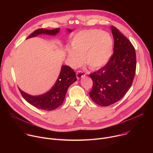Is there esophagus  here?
Masks as SVG:
<instances>
[{
	"label": "esophagus",
	"instance_id": "1",
	"mask_svg": "<svg viewBox=\"0 0 153 153\" xmlns=\"http://www.w3.org/2000/svg\"><path fill=\"white\" fill-rule=\"evenodd\" d=\"M85 76V74L84 73L82 72V71H77V73H76V77L78 79H80L83 77Z\"/></svg>",
	"mask_w": 153,
	"mask_h": 153
}]
</instances>
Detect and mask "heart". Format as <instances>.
Here are the masks:
<instances>
[{
    "label": "heart",
    "instance_id": "heart-1",
    "mask_svg": "<svg viewBox=\"0 0 153 153\" xmlns=\"http://www.w3.org/2000/svg\"><path fill=\"white\" fill-rule=\"evenodd\" d=\"M67 49V60L73 67L82 63V57L92 68H101L110 60L114 48L112 36L100 30H89L75 34Z\"/></svg>",
    "mask_w": 153,
    "mask_h": 153
}]
</instances>
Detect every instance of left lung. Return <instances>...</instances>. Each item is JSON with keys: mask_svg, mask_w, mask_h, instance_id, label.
<instances>
[{"mask_svg": "<svg viewBox=\"0 0 153 153\" xmlns=\"http://www.w3.org/2000/svg\"><path fill=\"white\" fill-rule=\"evenodd\" d=\"M114 53L106 65L90 74L93 82L89 93L97 104L107 106L120 100L131 86L136 68L134 47L115 27L111 26Z\"/></svg>", "mask_w": 153, "mask_h": 153, "instance_id": "obj_1", "label": "left lung"}]
</instances>
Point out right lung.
<instances>
[{
  "label": "right lung",
  "mask_w": 153,
  "mask_h": 153,
  "mask_svg": "<svg viewBox=\"0 0 153 153\" xmlns=\"http://www.w3.org/2000/svg\"><path fill=\"white\" fill-rule=\"evenodd\" d=\"M69 33L72 30L67 29ZM60 31V28L51 30L43 28L38 29L31 33L27 39L36 37L40 34L56 36ZM77 80L74 70L67 65H62L59 76L52 88L47 93L39 95L31 96L19 88L22 96L31 105L43 110L51 111L61 105L69 86Z\"/></svg>",
  "instance_id": "add662e5"
}]
</instances>
